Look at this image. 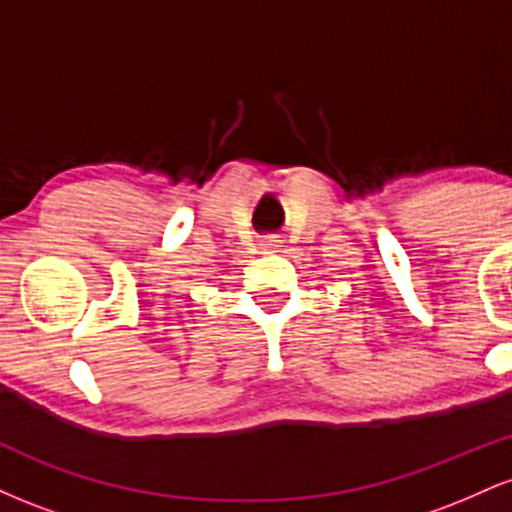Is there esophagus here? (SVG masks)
I'll return each instance as SVG.
<instances>
[{
	"label": "esophagus",
	"instance_id": "obj_1",
	"mask_svg": "<svg viewBox=\"0 0 512 512\" xmlns=\"http://www.w3.org/2000/svg\"><path fill=\"white\" fill-rule=\"evenodd\" d=\"M260 245H262L264 255H281V252H286L284 238L281 236H264Z\"/></svg>",
	"mask_w": 512,
	"mask_h": 512
}]
</instances>
